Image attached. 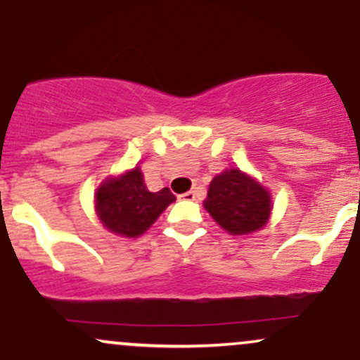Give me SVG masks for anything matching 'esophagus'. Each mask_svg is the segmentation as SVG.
Returning <instances> with one entry per match:
<instances>
[{"mask_svg":"<svg viewBox=\"0 0 360 360\" xmlns=\"http://www.w3.org/2000/svg\"><path fill=\"white\" fill-rule=\"evenodd\" d=\"M179 200H186V201H194V200H196V193H194V191H188V193H183V194H179Z\"/></svg>","mask_w":360,"mask_h":360,"instance_id":"34e87169","label":"esophagus"}]
</instances>
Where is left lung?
Listing matches in <instances>:
<instances>
[{
    "label": "left lung",
    "instance_id": "1",
    "mask_svg": "<svg viewBox=\"0 0 360 360\" xmlns=\"http://www.w3.org/2000/svg\"><path fill=\"white\" fill-rule=\"evenodd\" d=\"M203 206L230 235H249L267 225L272 212L269 189L238 167L213 177Z\"/></svg>",
    "mask_w": 360,
    "mask_h": 360
}]
</instances>
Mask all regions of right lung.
Here are the masks:
<instances>
[{
    "mask_svg": "<svg viewBox=\"0 0 360 360\" xmlns=\"http://www.w3.org/2000/svg\"><path fill=\"white\" fill-rule=\"evenodd\" d=\"M176 196L162 188L150 193L140 166L108 176L94 193V212L106 230L118 237L135 238L146 233Z\"/></svg>",
    "mask_w": 360,
    "mask_h": 360,
    "instance_id": "1",
    "label": "right lung"
}]
</instances>
